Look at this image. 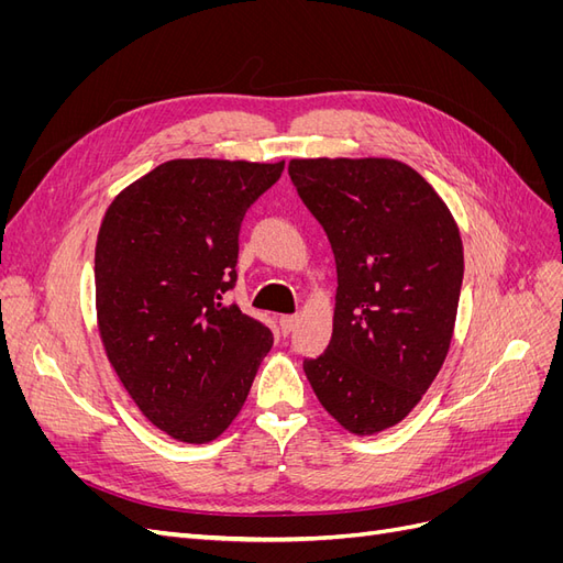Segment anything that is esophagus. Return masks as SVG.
<instances>
[{"label":"esophagus","instance_id":"esophagus-1","mask_svg":"<svg viewBox=\"0 0 563 563\" xmlns=\"http://www.w3.org/2000/svg\"><path fill=\"white\" fill-rule=\"evenodd\" d=\"M296 323H298V317H296V314H284V317H279V329H282L284 335L291 333Z\"/></svg>","mask_w":563,"mask_h":563}]
</instances>
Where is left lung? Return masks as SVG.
Here are the masks:
<instances>
[{"instance_id": "obj_1", "label": "left lung", "mask_w": 563, "mask_h": 563, "mask_svg": "<svg viewBox=\"0 0 563 563\" xmlns=\"http://www.w3.org/2000/svg\"><path fill=\"white\" fill-rule=\"evenodd\" d=\"M288 176L338 267L331 343L305 376L347 432L378 434L413 411L449 354L465 269L457 223L399 159H291Z\"/></svg>"}]
</instances>
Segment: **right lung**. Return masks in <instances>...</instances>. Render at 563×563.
<instances>
[{"instance_id": "right-lung-1", "label": "right lung", "mask_w": 563, "mask_h": 563, "mask_svg": "<svg viewBox=\"0 0 563 563\" xmlns=\"http://www.w3.org/2000/svg\"><path fill=\"white\" fill-rule=\"evenodd\" d=\"M284 162L172 159L108 207L96 242V317L108 362L141 413L209 444L242 411L272 333L223 294L246 209Z\"/></svg>"}]
</instances>
